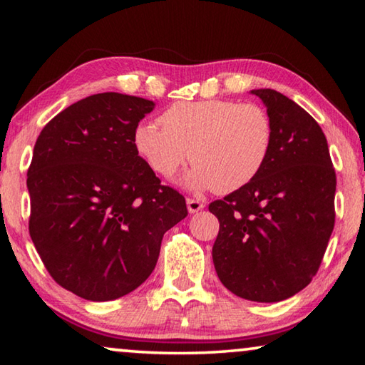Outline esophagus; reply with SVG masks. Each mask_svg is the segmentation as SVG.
Returning a JSON list of instances; mask_svg holds the SVG:
<instances>
[{
  "label": "esophagus",
  "mask_w": 365,
  "mask_h": 365,
  "mask_svg": "<svg viewBox=\"0 0 365 365\" xmlns=\"http://www.w3.org/2000/svg\"><path fill=\"white\" fill-rule=\"evenodd\" d=\"M187 206H188V211L191 212V214H195V212H197V211H201L202 207H205L206 205L202 201H200V200H195V197H188L187 200Z\"/></svg>",
  "instance_id": "1"
}]
</instances>
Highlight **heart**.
<instances>
[{
    "instance_id": "obj_1",
    "label": "heart",
    "mask_w": 365,
    "mask_h": 365,
    "mask_svg": "<svg viewBox=\"0 0 365 365\" xmlns=\"http://www.w3.org/2000/svg\"><path fill=\"white\" fill-rule=\"evenodd\" d=\"M160 127L140 123L133 146L154 174L172 178L190 158L193 188L232 193L261 174L274 146L264 108L232 100L177 101L159 115Z\"/></svg>"
}]
</instances>
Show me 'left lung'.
I'll list each match as a JSON object with an SVG mask.
<instances>
[{
	"label": "left lung",
	"instance_id": "8db88e82",
	"mask_svg": "<svg viewBox=\"0 0 365 365\" xmlns=\"http://www.w3.org/2000/svg\"><path fill=\"white\" fill-rule=\"evenodd\" d=\"M274 125L255 180L209 205L219 219L214 267L243 299L277 302L301 292L322 264L335 227L336 174L319 123L279 91L252 90Z\"/></svg>",
	"mask_w": 365,
	"mask_h": 365
}]
</instances>
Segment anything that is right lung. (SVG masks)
I'll use <instances>...</instances> for the list:
<instances>
[{
    "label": "right lung",
    "instance_id": "1",
    "mask_svg": "<svg viewBox=\"0 0 365 365\" xmlns=\"http://www.w3.org/2000/svg\"><path fill=\"white\" fill-rule=\"evenodd\" d=\"M154 103L108 91L53 117L27 170L29 232L53 280L88 301L138 288L160 242L188 215L177 190L138 156L133 132Z\"/></svg>",
    "mask_w": 365,
    "mask_h": 365
}]
</instances>
